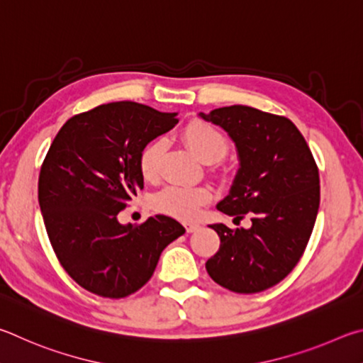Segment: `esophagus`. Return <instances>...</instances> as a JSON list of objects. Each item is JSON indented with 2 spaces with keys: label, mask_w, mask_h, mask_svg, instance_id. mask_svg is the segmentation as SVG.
<instances>
[{
  "label": "esophagus",
  "mask_w": 363,
  "mask_h": 363,
  "mask_svg": "<svg viewBox=\"0 0 363 363\" xmlns=\"http://www.w3.org/2000/svg\"><path fill=\"white\" fill-rule=\"evenodd\" d=\"M186 228V233H196L201 228L199 223H185Z\"/></svg>",
  "instance_id": "1"
}]
</instances>
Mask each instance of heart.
<instances>
[{
	"label": "heart",
	"instance_id": "heart-1",
	"mask_svg": "<svg viewBox=\"0 0 363 363\" xmlns=\"http://www.w3.org/2000/svg\"><path fill=\"white\" fill-rule=\"evenodd\" d=\"M185 143L193 155L202 162H215L225 156L226 140L213 125L191 121L182 132ZM162 155V142L155 140L140 151L138 169L145 180L152 182L159 174V161ZM212 199V191L206 186H182L170 185L161 189L152 199L155 211L170 215L180 220H191L198 217L201 207Z\"/></svg>",
	"mask_w": 363,
	"mask_h": 363
}]
</instances>
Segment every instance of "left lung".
Segmentation results:
<instances>
[{"mask_svg": "<svg viewBox=\"0 0 363 363\" xmlns=\"http://www.w3.org/2000/svg\"><path fill=\"white\" fill-rule=\"evenodd\" d=\"M199 116L228 132L239 170L217 208L242 218L249 230L212 225L220 249L207 259L215 282L236 294H257L287 277L300 262L319 212V169L306 140L290 119L233 105Z\"/></svg>", "mask_w": 363, "mask_h": 363, "instance_id": "1", "label": "left lung"}]
</instances>
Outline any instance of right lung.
<instances>
[{
	"instance_id": "add662e5",
	"label": "right lung",
	"mask_w": 363,
	"mask_h": 363,
	"mask_svg": "<svg viewBox=\"0 0 363 363\" xmlns=\"http://www.w3.org/2000/svg\"><path fill=\"white\" fill-rule=\"evenodd\" d=\"M177 123V113L113 101L69 118L55 135L41 165L38 201L57 258L82 289L105 298L135 294L165 247L185 234L165 215L138 226L118 221L143 188L140 151Z\"/></svg>"
}]
</instances>
